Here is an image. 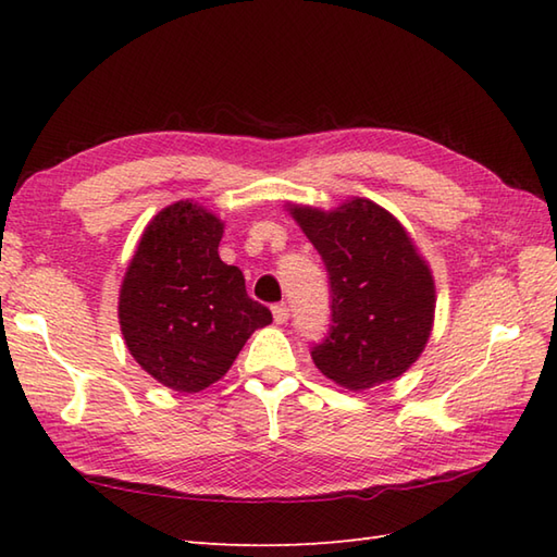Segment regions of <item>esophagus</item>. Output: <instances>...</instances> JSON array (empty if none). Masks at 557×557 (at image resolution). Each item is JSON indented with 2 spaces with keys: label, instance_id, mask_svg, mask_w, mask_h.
Wrapping results in <instances>:
<instances>
[{
  "label": "esophagus",
  "instance_id": "1",
  "mask_svg": "<svg viewBox=\"0 0 557 557\" xmlns=\"http://www.w3.org/2000/svg\"><path fill=\"white\" fill-rule=\"evenodd\" d=\"M272 318H275V323H277V325L287 323V318H289L287 304H275V306H272Z\"/></svg>",
  "mask_w": 557,
  "mask_h": 557
}]
</instances>
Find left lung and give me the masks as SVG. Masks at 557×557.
Masks as SVG:
<instances>
[{
    "label": "left lung",
    "instance_id": "1",
    "mask_svg": "<svg viewBox=\"0 0 557 557\" xmlns=\"http://www.w3.org/2000/svg\"><path fill=\"white\" fill-rule=\"evenodd\" d=\"M287 210L330 275L333 325L311 351L315 369L354 393L395 381L421 357L435 318L433 272L417 244L369 198Z\"/></svg>",
    "mask_w": 557,
    "mask_h": 557
}]
</instances>
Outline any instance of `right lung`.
Returning a JSON list of instances; mask_svg holds the SVG:
<instances>
[{
    "instance_id": "right-lung-1",
    "label": "right lung",
    "mask_w": 557,
    "mask_h": 557,
    "mask_svg": "<svg viewBox=\"0 0 557 557\" xmlns=\"http://www.w3.org/2000/svg\"><path fill=\"white\" fill-rule=\"evenodd\" d=\"M224 222L194 200L162 208L140 234L120 289V327L136 363L164 387L218 383L246 339L272 323L242 270L218 253Z\"/></svg>"
}]
</instances>
